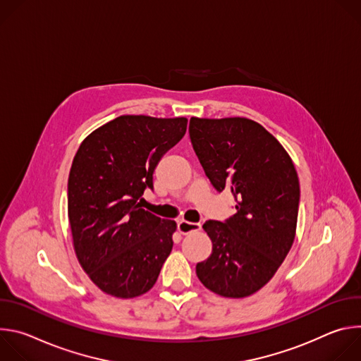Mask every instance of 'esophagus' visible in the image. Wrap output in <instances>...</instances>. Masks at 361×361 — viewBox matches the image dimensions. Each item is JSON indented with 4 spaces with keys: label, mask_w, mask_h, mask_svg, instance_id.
Listing matches in <instances>:
<instances>
[{
    "label": "esophagus",
    "mask_w": 361,
    "mask_h": 361,
    "mask_svg": "<svg viewBox=\"0 0 361 361\" xmlns=\"http://www.w3.org/2000/svg\"><path fill=\"white\" fill-rule=\"evenodd\" d=\"M177 230H178L180 234H188V233L200 230V224L190 223V221H185V220H180L177 223Z\"/></svg>",
    "instance_id": "34e87169"
}]
</instances>
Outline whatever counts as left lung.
Returning <instances> with one entry per match:
<instances>
[{
    "mask_svg": "<svg viewBox=\"0 0 361 361\" xmlns=\"http://www.w3.org/2000/svg\"><path fill=\"white\" fill-rule=\"evenodd\" d=\"M190 140L212 185L231 190L235 214L209 220L213 243L195 273L209 290L231 298L259 291L288 254L297 226L300 183L283 145L247 118L190 120Z\"/></svg>",
    "mask_w": 361,
    "mask_h": 361,
    "instance_id": "obj_1",
    "label": "left lung"
}]
</instances>
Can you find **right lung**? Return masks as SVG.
Listing matches in <instances>:
<instances>
[{
	"label": "right lung",
	"instance_id": "right-lung-1",
	"mask_svg": "<svg viewBox=\"0 0 361 361\" xmlns=\"http://www.w3.org/2000/svg\"><path fill=\"white\" fill-rule=\"evenodd\" d=\"M187 118L121 116L80 145L68 177V219L84 271L104 293L133 298L156 284L176 223L141 209L164 154Z\"/></svg>",
	"mask_w": 361,
	"mask_h": 361
}]
</instances>
